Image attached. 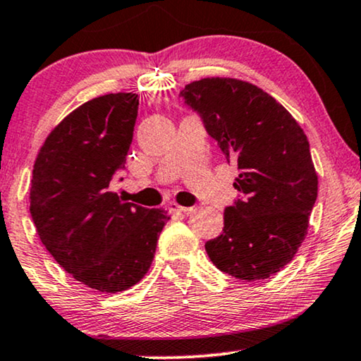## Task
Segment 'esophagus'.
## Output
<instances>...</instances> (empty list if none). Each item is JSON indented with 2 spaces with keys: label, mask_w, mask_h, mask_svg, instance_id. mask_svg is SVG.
Listing matches in <instances>:
<instances>
[{
  "label": "esophagus",
  "mask_w": 361,
  "mask_h": 361,
  "mask_svg": "<svg viewBox=\"0 0 361 361\" xmlns=\"http://www.w3.org/2000/svg\"><path fill=\"white\" fill-rule=\"evenodd\" d=\"M194 209L192 207H180L177 205L172 202V204H169V212H172V214H189V212H192Z\"/></svg>",
  "instance_id": "1"
}]
</instances>
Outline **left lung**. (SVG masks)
I'll return each mask as SVG.
<instances>
[{"instance_id":"left-lung-1","label":"left lung","mask_w":361,"mask_h":361,"mask_svg":"<svg viewBox=\"0 0 361 361\" xmlns=\"http://www.w3.org/2000/svg\"><path fill=\"white\" fill-rule=\"evenodd\" d=\"M179 97L240 169V194L224 212L221 235L205 243L207 255L236 279L269 278L294 258L317 200L307 136L273 97L236 78H202Z\"/></svg>"}]
</instances>
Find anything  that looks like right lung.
Segmentation results:
<instances>
[{"label": "right lung", "instance_id": "1", "mask_svg": "<svg viewBox=\"0 0 361 361\" xmlns=\"http://www.w3.org/2000/svg\"><path fill=\"white\" fill-rule=\"evenodd\" d=\"M137 106L136 93L83 103L54 128L34 162L29 212L39 238L68 274L102 293L141 281L169 220L164 209L110 189L125 169Z\"/></svg>", "mask_w": 361, "mask_h": 361}]
</instances>
